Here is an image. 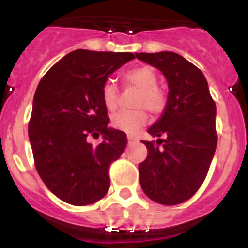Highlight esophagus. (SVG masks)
Here are the masks:
<instances>
[{
    "instance_id": "1",
    "label": "esophagus",
    "mask_w": 248,
    "mask_h": 248,
    "mask_svg": "<svg viewBox=\"0 0 248 248\" xmlns=\"http://www.w3.org/2000/svg\"><path fill=\"white\" fill-rule=\"evenodd\" d=\"M134 140H137V138L133 137V135H128V143H129V144L133 143V141H134Z\"/></svg>"
}]
</instances>
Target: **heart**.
I'll return each mask as SVG.
<instances>
[{"label":"heart","instance_id":"obj_1","mask_svg":"<svg viewBox=\"0 0 248 248\" xmlns=\"http://www.w3.org/2000/svg\"><path fill=\"white\" fill-rule=\"evenodd\" d=\"M124 80L129 84L139 88L134 105L139 107L133 110H123L114 114L110 119L111 128L124 131L128 134H134L148 120L145 107L149 111L159 114L166 107V93L157 87L156 72L149 65H143L126 72ZM102 102L109 111H113L118 107V89L111 80H107L102 88Z\"/></svg>","mask_w":248,"mask_h":248}]
</instances>
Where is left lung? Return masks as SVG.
Here are the masks:
<instances>
[{
	"label": "left lung",
	"instance_id": "left-lung-1",
	"mask_svg": "<svg viewBox=\"0 0 248 248\" xmlns=\"http://www.w3.org/2000/svg\"><path fill=\"white\" fill-rule=\"evenodd\" d=\"M135 56L157 68L169 87L165 109L148 129L165 139L157 145L143 140L148 156L139 164L140 185L155 202L177 205L198 191L209 171L217 145L216 105L202 72L183 56L168 50Z\"/></svg>",
	"mask_w": 248,
	"mask_h": 248
}]
</instances>
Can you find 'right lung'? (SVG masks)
Wrapping results in <instances>:
<instances>
[{
	"mask_svg": "<svg viewBox=\"0 0 248 248\" xmlns=\"http://www.w3.org/2000/svg\"><path fill=\"white\" fill-rule=\"evenodd\" d=\"M134 58L130 52L73 50L37 87L28 124L34 164L48 189L71 205H91L108 192L109 166L125 149L126 135L108 126L102 88ZM95 134L105 138L98 146L88 141Z\"/></svg>",
	"mask_w": 248,
	"mask_h": 248,
	"instance_id": "obj_1",
	"label": "right lung"
}]
</instances>
